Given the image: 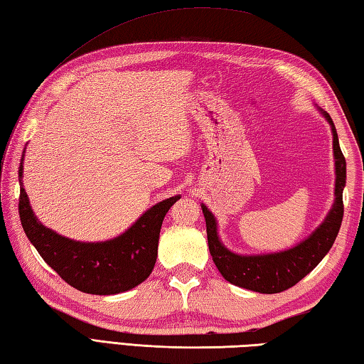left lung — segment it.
<instances>
[{"mask_svg": "<svg viewBox=\"0 0 364 364\" xmlns=\"http://www.w3.org/2000/svg\"><path fill=\"white\" fill-rule=\"evenodd\" d=\"M322 117L328 122L333 136V159H335V200L326 219L313 233L291 249L282 252L241 255L227 249L219 237L218 220L214 214L202 203V211L206 220L208 247L215 267L222 277L239 288L275 294L289 289L299 283L319 264L333 245L343 222V191L346 186V159L339 149L338 133L330 115L318 107Z\"/></svg>", "mask_w": 364, "mask_h": 364, "instance_id": "8db88e82", "label": "left lung"}]
</instances>
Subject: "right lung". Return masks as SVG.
Masks as SVG:
<instances>
[{"mask_svg": "<svg viewBox=\"0 0 364 364\" xmlns=\"http://www.w3.org/2000/svg\"><path fill=\"white\" fill-rule=\"evenodd\" d=\"M23 158L25 151L18 168L21 227L38 255L63 280L82 292L111 296L133 289L149 278L158 258L162 220L181 196L153 205L122 235L107 241H75L46 228L36 218L23 188Z\"/></svg>", "mask_w": 364, "mask_h": 364, "instance_id": "obj_1", "label": "right lung"}]
</instances>
